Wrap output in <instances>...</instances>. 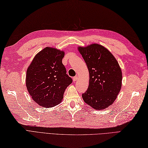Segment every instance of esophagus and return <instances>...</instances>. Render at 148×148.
Wrapping results in <instances>:
<instances>
[{
    "label": "esophagus",
    "mask_w": 148,
    "mask_h": 148,
    "mask_svg": "<svg viewBox=\"0 0 148 148\" xmlns=\"http://www.w3.org/2000/svg\"><path fill=\"white\" fill-rule=\"evenodd\" d=\"M77 76H74V77H73V81H74V82H75V81H76L77 80Z\"/></svg>",
    "instance_id": "obj_1"
}]
</instances>
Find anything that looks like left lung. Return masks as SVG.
Wrapping results in <instances>:
<instances>
[{"label":"left lung","mask_w":148,"mask_h":148,"mask_svg":"<svg viewBox=\"0 0 148 148\" xmlns=\"http://www.w3.org/2000/svg\"><path fill=\"white\" fill-rule=\"evenodd\" d=\"M88 66L89 84L83 100L96 110H103L116 99L122 84V72L116 59L103 45L93 44L78 48Z\"/></svg>","instance_id":"obj_1"}]
</instances>
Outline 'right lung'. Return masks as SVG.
<instances>
[{"label":"right lung","instance_id":"obj_1","mask_svg":"<svg viewBox=\"0 0 148 148\" xmlns=\"http://www.w3.org/2000/svg\"><path fill=\"white\" fill-rule=\"evenodd\" d=\"M64 52L51 47L39 52L28 67L26 86L33 100L40 106L51 108L61 102L73 79L62 62Z\"/></svg>","mask_w":148,"mask_h":148}]
</instances>
